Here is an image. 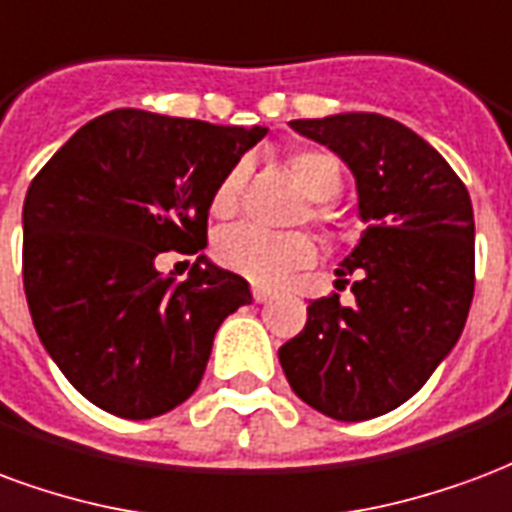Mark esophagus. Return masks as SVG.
I'll return each instance as SVG.
<instances>
[{
	"instance_id": "esophagus-1",
	"label": "esophagus",
	"mask_w": 512,
	"mask_h": 512,
	"mask_svg": "<svg viewBox=\"0 0 512 512\" xmlns=\"http://www.w3.org/2000/svg\"><path fill=\"white\" fill-rule=\"evenodd\" d=\"M253 300L261 305V302L270 300V292H267V289H261V286H253Z\"/></svg>"
}]
</instances>
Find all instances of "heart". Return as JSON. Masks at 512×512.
Listing matches in <instances>:
<instances>
[{"mask_svg":"<svg viewBox=\"0 0 512 512\" xmlns=\"http://www.w3.org/2000/svg\"><path fill=\"white\" fill-rule=\"evenodd\" d=\"M286 166L297 179L302 193L311 196L313 201L333 199L343 185L341 163L324 149H292L286 155ZM242 177H245V169L234 166L220 179L218 188L212 193V215L226 218L237 210ZM313 256H316V248H313L311 237H305L300 231L272 234V231L256 229V226H237V229L220 234L218 240L220 264L240 272L259 286H278L289 272L308 267Z\"/></svg>","mask_w":512,"mask_h":512,"instance_id":"b5f03b06","label":"heart"}]
</instances>
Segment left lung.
I'll list each match as a JSON object with an SVG mask.
<instances>
[{
    "instance_id": "1",
    "label": "left lung",
    "mask_w": 512,
    "mask_h": 512,
    "mask_svg": "<svg viewBox=\"0 0 512 512\" xmlns=\"http://www.w3.org/2000/svg\"><path fill=\"white\" fill-rule=\"evenodd\" d=\"M352 169L365 231L335 270L354 305L313 300L278 349L292 390L343 423L409 401L461 338L475 294V215L464 182L425 138L382 114L294 119Z\"/></svg>"
}]
</instances>
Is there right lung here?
<instances>
[{"instance_id":"add662e5","label":"right lung","mask_w":512,"mask_h":512,"mask_svg":"<svg viewBox=\"0 0 512 512\" xmlns=\"http://www.w3.org/2000/svg\"><path fill=\"white\" fill-rule=\"evenodd\" d=\"M267 128L117 108L76 130L24 199V292L40 341L87 401L149 420L199 387L220 322L253 300L207 256L212 193Z\"/></svg>"}]
</instances>
